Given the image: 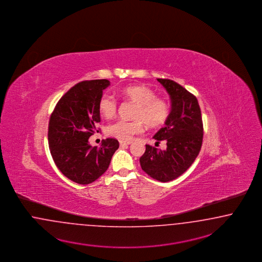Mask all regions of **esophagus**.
Instances as JSON below:
<instances>
[{"instance_id": "34e87169", "label": "esophagus", "mask_w": 262, "mask_h": 262, "mask_svg": "<svg viewBox=\"0 0 262 262\" xmlns=\"http://www.w3.org/2000/svg\"><path fill=\"white\" fill-rule=\"evenodd\" d=\"M129 144H132V142H130V141H122V140L120 141V145H121V146H126V145Z\"/></svg>"}]
</instances>
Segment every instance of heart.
Masks as SVG:
<instances>
[{"mask_svg": "<svg viewBox=\"0 0 262 262\" xmlns=\"http://www.w3.org/2000/svg\"><path fill=\"white\" fill-rule=\"evenodd\" d=\"M121 94L124 98L136 104L132 121L120 120L112 123L105 128L107 136L119 140H129L132 137L143 130V124L149 127L162 126L169 115V105L162 99L158 98L152 89L144 85H129L123 88ZM117 99L103 94L99 99L98 109L101 117L110 119L117 112Z\"/></svg>", "mask_w": 262, "mask_h": 262, "instance_id": "b5f03b06", "label": "heart"}]
</instances>
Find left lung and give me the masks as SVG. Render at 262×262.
Returning a JSON list of instances; mask_svg holds the SVG:
<instances>
[{
  "mask_svg": "<svg viewBox=\"0 0 262 262\" xmlns=\"http://www.w3.org/2000/svg\"><path fill=\"white\" fill-rule=\"evenodd\" d=\"M171 99L167 120L154 138L166 142L161 150L146 145L139 162L143 171L153 179L169 182L178 178L196 159L203 139L201 111L196 98L180 84L170 79L158 78Z\"/></svg>",
  "mask_w": 262,
  "mask_h": 262,
  "instance_id": "left-lung-1",
  "label": "left lung"
}]
</instances>
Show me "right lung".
Instances as JSON below:
<instances>
[{
	"label": "right lung",
	"mask_w": 262,
	"mask_h": 262,
	"mask_svg": "<svg viewBox=\"0 0 262 262\" xmlns=\"http://www.w3.org/2000/svg\"><path fill=\"white\" fill-rule=\"evenodd\" d=\"M109 85L107 79L77 83L60 99L50 116L48 144L55 164L80 185L93 183L106 171L119 148L115 138L102 140L99 148L88 141L100 122L98 103Z\"/></svg>",
	"instance_id": "1"
}]
</instances>
